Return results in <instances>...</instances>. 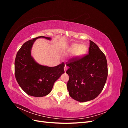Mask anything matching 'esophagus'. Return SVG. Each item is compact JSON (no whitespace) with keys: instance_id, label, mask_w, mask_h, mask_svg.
<instances>
[{"instance_id":"1","label":"esophagus","mask_w":128,"mask_h":128,"mask_svg":"<svg viewBox=\"0 0 128 128\" xmlns=\"http://www.w3.org/2000/svg\"><path fill=\"white\" fill-rule=\"evenodd\" d=\"M64 72H66V70H67V66L66 65H64Z\"/></svg>"}]
</instances>
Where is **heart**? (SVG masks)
I'll return each mask as SVG.
<instances>
[{"label":"heart","instance_id":"obj_1","mask_svg":"<svg viewBox=\"0 0 128 128\" xmlns=\"http://www.w3.org/2000/svg\"><path fill=\"white\" fill-rule=\"evenodd\" d=\"M88 48L86 45L79 44H72L68 49V52L70 53H75L76 57H81L86 53Z\"/></svg>","mask_w":128,"mask_h":128}]
</instances>
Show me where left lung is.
Instances as JSON below:
<instances>
[{
  "label": "left lung",
  "mask_w": 128,
  "mask_h": 128,
  "mask_svg": "<svg viewBox=\"0 0 128 128\" xmlns=\"http://www.w3.org/2000/svg\"><path fill=\"white\" fill-rule=\"evenodd\" d=\"M69 94L76 101L86 102L95 99L106 83L107 62L98 45L90 40L88 54L80 59H73L66 64Z\"/></svg>",
  "instance_id": "1"
}]
</instances>
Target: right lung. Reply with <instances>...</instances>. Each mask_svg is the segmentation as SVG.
Wrapping results in <instances>:
<instances>
[{"label": "right lung", "mask_w": 128, "mask_h": 128, "mask_svg": "<svg viewBox=\"0 0 128 128\" xmlns=\"http://www.w3.org/2000/svg\"><path fill=\"white\" fill-rule=\"evenodd\" d=\"M40 38L51 40V38L40 36L22 45L15 60V76L19 86L29 96L42 97L48 94L55 82L64 73V63L56 67L40 64L32 56L34 42Z\"/></svg>", "instance_id": "1"}]
</instances>
